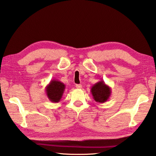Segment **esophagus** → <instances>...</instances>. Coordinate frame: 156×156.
Returning a JSON list of instances; mask_svg holds the SVG:
<instances>
[{
    "label": "esophagus",
    "instance_id": "34e87169",
    "mask_svg": "<svg viewBox=\"0 0 156 156\" xmlns=\"http://www.w3.org/2000/svg\"><path fill=\"white\" fill-rule=\"evenodd\" d=\"M76 87L77 89H81L82 88V85L80 84H77V85H76Z\"/></svg>",
    "mask_w": 156,
    "mask_h": 156
}]
</instances>
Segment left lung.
Instances as JSON below:
<instances>
[{
  "instance_id": "1",
  "label": "left lung",
  "mask_w": 156,
  "mask_h": 156,
  "mask_svg": "<svg viewBox=\"0 0 156 156\" xmlns=\"http://www.w3.org/2000/svg\"><path fill=\"white\" fill-rule=\"evenodd\" d=\"M111 88L103 80H100L91 87L93 98L98 103H103L109 99L111 96Z\"/></svg>"
}]
</instances>
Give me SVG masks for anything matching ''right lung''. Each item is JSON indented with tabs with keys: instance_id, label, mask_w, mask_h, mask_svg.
I'll list each match as a JSON object with an SVG mask.
<instances>
[{
	"instance_id": "obj_1",
	"label": "right lung",
	"mask_w": 156,
	"mask_h": 156,
	"mask_svg": "<svg viewBox=\"0 0 156 156\" xmlns=\"http://www.w3.org/2000/svg\"><path fill=\"white\" fill-rule=\"evenodd\" d=\"M65 90V84L57 79H53L46 86V94L52 103H58L62 97Z\"/></svg>"
}]
</instances>
